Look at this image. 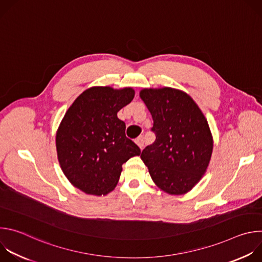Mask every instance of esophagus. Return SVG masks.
Listing matches in <instances>:
<instances>
[{
    "label": "esophagus",
    "instance_id": "esophagus-1",
    "mask_svg": "<svg viewBox=\"0 0 262 262\" xmlns=\"http://www.w3.org/2000/svg\"><path fill=\"white\" fill-rule=\"evenodd\" d=\"M136 144L140 147V149H143L144 148V137H139L136 139Z\"/></svg>",
    "mask_w": 262,
    "mask_h": 262
}]
</instances>
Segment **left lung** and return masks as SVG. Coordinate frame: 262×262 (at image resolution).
<instances>
[{
  "label": "left lung",
  "mask_w": 262,
  "mask_h": 262,
  "mask_svg": "<svg viewBox=\"0 0 262 262\" xmlns=\"http://www.w3.org/2000/svg\"><path fill=\"white\" fill-rule=\"evenodd\" d=\"M140 97L152 116L156 134L155 143L142 151V161L162 191L188 193L206 172L212 154L205 116L193 98L178 89L145 88Z\"/></svg>",
  "instance_id": "1"
}]
</instances>
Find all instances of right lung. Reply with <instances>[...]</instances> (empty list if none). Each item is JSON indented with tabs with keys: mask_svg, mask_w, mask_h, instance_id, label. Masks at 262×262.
I'll return each instance as SVG.
<instances>
[{
	"mask_svg": "<svg viewBox=\"0 0 262 262\" xmlns=\"http://www.w3.org/2000/svg\"><path fill=\"white\" fill-rule=\"evenodd\" d=\"M134 96L129 87H91L65 113L56 135L58 160L69 182L82 192L100 196L113 191L122 165L140 156L117 117Z\"/></svg>",
	"mask_w": 262,
	"mask_h": 262,
	"instance_id": "1",
	"label": "right lung"
}]
</instances>
